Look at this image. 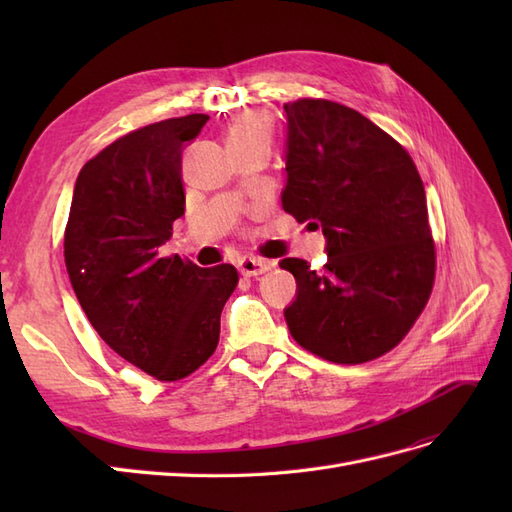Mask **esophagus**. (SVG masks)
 Masks as SVG:
<instances>
[{"label": "esophagus", "instance_id": "1", "mask_svg": "<svg viewBox=\"0 0 512 512\" xmlns=\"http://www.w3.org/2000/svg\"><path fill=\"white\" fill-rule=\"evenodd\" d=\"M273 267V262L265 260V258H256V256H247L239 262V271L245 277H254V275H262L267 273Z\"/></svg>", "mask_w": 512, "mask_h": 512}]
</instances>
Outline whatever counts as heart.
Here are the masks:
<instances>
[{
  "label": "heart",
  "mask_w": 512,
  "mask_h": 512,
  "mask_svg": "<svg viewBox=\"0 0 512 512\" xmlns=\"http://www.w3.org/2000/svg\"><path fill=\"white\" fill-rule=\"evenodd\" d=\"M271 141V121L258 111H245L226 130V147Z\"/></svg>",
  "instance_id": "b5f03b06"
}]
</instances>
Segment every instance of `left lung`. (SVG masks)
I'll return each mask as SVG.
<instances>
[{
	"mask_svg": "<svg viewBox=\"0 0 512 512\" xmlns=\"http://www.w3.org/2000/svg\"><path fill=\"white\" fill-rule=\"evenodd\" d=\"M288 117L282 207L322 226L329 260L280 267L297 280L286 309L294 342L339 365L374 361L414 327L436 280L421 175L391 134L324 98L284 104Z\"/></svg>",
	"mask_w": 512,
	"mask_h": 512,
	"instance_id": "left-lung-1",
	"label": "left lung"
}]
</instances>
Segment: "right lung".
<instances>
[{"label": "right lung", "mask_w": 512, "mask_h": 512, "mask_svg": "<svg viewBox=\"0 0 512 512\" xmlns=\"http://www.w3.org/2000/svg\"><path fill=\"white\" fill-rule=\"evenodd\" d=\"M209 115L149 123L96 153L76 177L64 256L91 327L121 359L160 382L207 363L239 284L232 265L200 269L160 256L183 215V145Z\"/></svg>", "instance_id": "add662e5"}]
</instances>
